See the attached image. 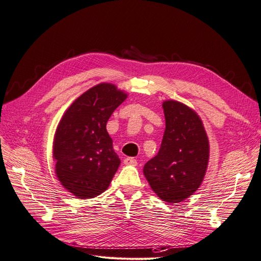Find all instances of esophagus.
<instances>
[{
    "label": "esophagus",
    "mask_w": 261,
    "mask_h": 261,
    "mask_svg": "<svg viewBox=\"0 0 261 261\" xmlns=\"http://www.w3.org/2000/svg\"><path fill=\"white\" fill-rule=\"evenodd\" d=\"M124 164L132 165V166H136L137 161L135 160V158H133V157H126L125 160H124Z\"/></svg>",
    "instance_id": "1"
}]
</instances>
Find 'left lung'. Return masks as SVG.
Segmentation results:
<instances>
[{"label":"left lung","mask_w":261,"mask_h":261,"mask_svg":"<svg viewBox=\"0 0 261 261\" xmlns=\"http://www.w3.org/2000/svg\"><path fill=\"white\" fill-rule=\"evenodd\" d=\"M166 128L158 154L145 164L144 175L164 201L176 204L193 195L204 179L209 142L201 119L176 100L163 103Z\"/></svg>","instance_id":"obj_1"}]
</instances>
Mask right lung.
<instances>
[{
    "instance_id": "1",
    "label": "right lung",
    "mask_w": 261,
    "mask_h": 261,
    "mask_svg": "<svg viewBox=\"0 0 261 261\" xmlns=\"http://www.w3.org/2000/svg\"><path fill=\"white\" fill-rule=\"evenodd\" d=\"M127 95L113 84L92 87L68 107L57 126L53 157L57 178L81 199L110 186L120 164L106 130L107 120Z\"/></svg>"
}]
</instances>
